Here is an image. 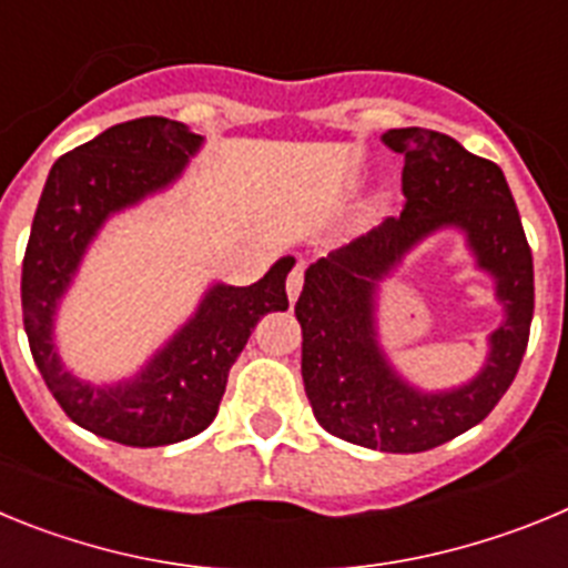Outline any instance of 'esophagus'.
Returning a JSON list of instances; mask_svg holds the SVG:
<instances>
[{
    "label": "esophagus",
    "instance_id": "1",
    "mask_svg": "<svg viewBox=\"0 0 568 568\" xmlns=\"http://www.w3.org/2000/svg\"><path fill=\"white\" fill-rule=\"evenodd\" d=\"M301 287H304V267L301 264H295L293 270H290L287 275V298L290 304H295V298L301 295Z\"/></svg>",
    "mask_w": 568,
    "mask_h": 568
}]
</instances>
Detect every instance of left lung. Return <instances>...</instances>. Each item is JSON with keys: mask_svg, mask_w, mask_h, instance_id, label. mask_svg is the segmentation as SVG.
Listing matches in <instances>:
<instances>
[{"mask_svg": "<svg viewBox=\"0 0 568 568\" xmlns=\"http://www.w3.org/2000/svg\"><path fill=\"white\" fill-rule=\"evenodd\" d=\"M381 139L404 155V213L310 264L295 304L301 378L315 418L335 438L381 453H426L480 424L518 375L535 313V270L498 164L438 130L398 128ZM446 226L467 235L479 268L496 278L507 318L469 385L424 394L379 349L374 295L409 248Z\"/></svg>", "mask_w": 568, "mask_h": 568, "instance_id": "1", "label": "left lung"}]
</instances>
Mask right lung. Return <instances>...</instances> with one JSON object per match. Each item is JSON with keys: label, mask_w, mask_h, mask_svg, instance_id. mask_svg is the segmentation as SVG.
Listing matches in <instances>:
<instances>
[{"label": "right lung", "mask_w": 568, "mask_h": 568, "mask_svg": "<svg viewBox=\"0 0 568 568\" xmlns=\"http://www.w3.org/2000/svg\"><path fill=\"white\" fill-rule=\"evenodd\" d=\"M187 124L144 115L79 144L50 168L22 261V315L30 353L68 418L124 446H168L213 424L230 366L261 315L287 310L284 281L295 258L275 261L250 287L213 284L193 318L148 364L119 384L68 373L53 344L62 295L110 215L170 187L202 148Z\"/></svg>", "instance_id": "obj_1"}]
</instances>
